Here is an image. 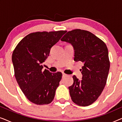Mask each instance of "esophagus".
<instances>
[{
    "label": "esophagus",
    "instance_id": "obj_1",
    "mask_svg": "<svg viewBox=\"0 0 122 122\" xmlns=\"http://www.w3.org/2000/svg\"><path fill=\"white\" fill-rule=\"evenodd\" d=\"M67 76V75H66V74H65V73H63V77H64V76Z\"/></svg>",
    "mask_w": 122,
    "mask_h": 122
}]
</instances>
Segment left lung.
<instances>
[{"instance_id":"left-lung-1","label":"left lung","mask_w":122,"mask_h":122,"mask_svg":"<svg viewBox=\"0 0 122 122\" xmlns=\"http://www.w3.org/2000/svg\"><path fill=\"white\" fill-rule=\"evenodd\" d=\"M61 41L73 46L75 61L84 63L81 69L82 79L73 76L74 82L68 88L71 100L79 106H89L98 99L106 84L110 68L108 48L95 35L81 29L68 31Z\"/></svg>"}]
</instances>
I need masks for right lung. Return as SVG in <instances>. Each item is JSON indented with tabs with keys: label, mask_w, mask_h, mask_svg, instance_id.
<instances>
[{
	"label": "right lung",
	"mask_w": 122,
	"mask_h": 122,
	"mask_svg": "<svg viewBox=\"0 0 122 122\" xmlns=\"http://www.w3.org/2000/svg\"><path fill=\"white\" fill-rule=\"evenodd\" d=\"M66 32L30 33L18 43L13 51L11 59L16 81L28 99L34 104H48L54 99L62 74L43 71L41 64L49 56L51 48Z\"/></svg>",
	"instance_id": "obj_1"
}]
</instances>
